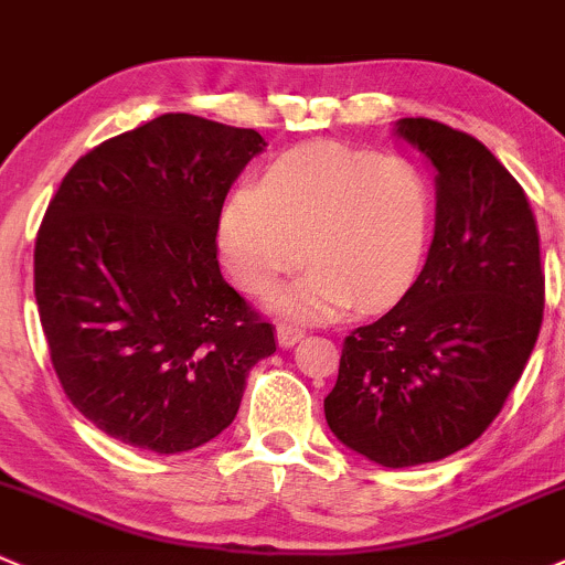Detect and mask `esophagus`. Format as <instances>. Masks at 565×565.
Segmentation results:
<instances>
[{
    "instance_id": "1",
    "label": "esophagus",
    "mask_w": 565,
    "mask_h": 565,
    "mask_svg": "<svg viewBox=\"0 0 565 565\" xmlns=\"http://www.w3.org/2000/svg\"><path fill=\"white\" fill-rule=\"evenodd\" d=\"M301 337H305V329H301V326H296V323L277 326V342H280L282 348H294Z\"/></svg>"
}]
</instances>
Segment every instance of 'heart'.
<instances>
[{
    "label": "heart",
    "mask_w": 565,
    "mask_h": 565,
    "mask_svg": "<svg viewBox=\"0 0 565 565\" xmlns=\"http://www.w3.org/2000/svg\"><path fill=\"white\" fill-rule=\"evenodd\" d=\"M433 231V188L416 162L345 143H305L271 160L255 188L220 214V249L231 277L277 296L288 316L326 321L356 301L372 310L416 280Z\"/></svg>",
    "instance_id": "1"
}]
</instances>
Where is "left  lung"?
Returning a JSON list of instances; mask_svg holds the SVG:
<instances>
[{"label":"left lung","instance_id":"1","mask_svg":"<svg viewBox=\"0 0 565 565\" xmlns=\"http://www.w3.org/2000/svg\"><path fill=\"white\" fill-rule=\"evenodd\" d=\"M438 177L435 239L416 282L342 342L323 399L331 433L383 468L473 444L520 381L544 318V269L525 190L468 132L399 119Z\"/></svg>","mask_w":565,"mask_h":565}]
</instances>
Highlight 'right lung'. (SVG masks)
Returning <instances> with one entry per match:
<instances>
[{
	"instance_id": "right-lung-1",
	"label": "right lung",
	"mask_w": 565,
	"mask_h": 565,
	"mask_svg": "<svg viewBox=\"0 0 565 565\" xmlns=\"http://www.w3.org/2000/svg\"><path fill=\"white\" fill-rule=\"evenodd\" d=\"M247 127L162 114L81 157L34 242V299L67 399L136 449L217 438L275 326L220 275L217 228Z\"/></svg>"
}]
</instances>
